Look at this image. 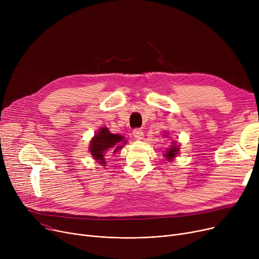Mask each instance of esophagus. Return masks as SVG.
<instances>
[{"mask_svg":"<svg viewBox=\"0 0 259 259\" xmlns=\"http://www.w3.org/2000/svg\"><path fill=\"white\" fill-rule=\"evenodd\" d=\"M133 137L135 138V140H138V141L142 140V139H143V137H144V132H143V130H142V129H140V128L134 129V130H133Z\"/></svg>","mask_w":259,"mask_h":259,"instance_id":"34e87169","label":"esophagus"}]
</instances>
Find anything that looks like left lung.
<instances>
[{
	"instance_id": "8db88e82",
	"label": "left lung",
	"mask_w": 259,
	"mask_h": 259,
	"mask_svg": "<svg viewBox=\"0 0 259 259\" xmlns=\"http://www.w3.org/2000/svg\"><path fill=\"white\" fill-rule=\"evenodd\" d=\"M179 152V148H176V146H172L169 150L167 151V153H165V156L169 159V160H171L175 155H176V153Z\"/></svg>"
}]
</instances>
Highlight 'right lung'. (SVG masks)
<instances>
[{
    "instance_id": "add662e5",
    "label": "right lung",
    "mask_w": 259,
    "mask_h": 259,
    "mask_svg": "<svg viewBox=\"0 0 259 259\" xmlns=\"http://www.w3.org/2000/svg\"><path fill=\"white\" fill-rule=\"evenodd\" d=\"M124 137L118 134H112L107 128H102L91 141L90 152L95 160L105 165V154L114 153L118 149L122 148V144H126Z\"/></svg>"
}]
</instances>
